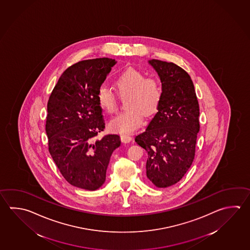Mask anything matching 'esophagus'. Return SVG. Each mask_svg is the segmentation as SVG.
Wrapping results in <instances>:
<instances>
[{
	"label": "esophagus",
	"instance_id": "esophagus-1",
	"mask_svg": "<svg viewBox=\"0 0 250 250\" xmlns=\"http://www.w3.org/2000/svg\"><path fill=\"white\" fill-rule=\"evenodd\" d=\"M121 140L123 143H129L132 140V136L127 135V134H123V135H121Z\"/></svg>",
	"mask_w": 250,
	"mask_h": 250
}]
</instances>
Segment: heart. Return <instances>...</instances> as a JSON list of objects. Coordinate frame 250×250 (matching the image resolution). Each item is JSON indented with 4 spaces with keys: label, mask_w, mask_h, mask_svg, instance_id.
I'll list each match as a JSON object with an SVG mask.
<instances>
[{
    "label": "heart",
    "mask_w": 250,
    "mask_h": 250,
    "mask_svg": "<svg viewBox=\"0 0 250 250\" xmlns=\"http://www.w3.org/2000/svg\"><path fill=\"white\" fill-rule=\"evenodd\" d=\"M114 86L121 97L127 96L128 110L110 122L109 126L113 131L123 134L135 131L143 123V114L146 117L152 116L161 104L163 90L160 81L156 77H146L135 68L121 73L115 78ZM96 98L100 108L105 113L112 114L117 111V98L107 87L100 86Z\"/></svg>",
    "instance_id": "b5f03b06"
}]
</instances>
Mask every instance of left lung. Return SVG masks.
Masks as SVG:
<instances>
[{
    "label": "left lung",
    "mask_w": 250,
    "mask_h": 250,
    "mask_svg": "<svg viewBox=\"0 0 250 250\" xmlns=\"http://www.w3.org/2000/svg\"><path fill=\"white\" fill-rule=\"evenodd\" d=\"M163 97L157 114L135 141L148 153L146 175L158 188L177 183L195 158L199 104L190 77L173 62L152 59Z\"/></svg>",
    "instance_id": "obj_1"
}]
</instances>
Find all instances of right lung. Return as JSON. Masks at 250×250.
Masks as SVG:
<instances>
[{"instance_id":"add662e5","label":"right lung","mask_w":250,"mask_h":250,"mask_svg":"<svg viewBox=\"0 0 250 250\" xmlns=\"http://www.w3.org/2000/svg\"><path fill=\"white\" fill-rule=\"evenodd\" d=\"M115 60H84L61 76L47 102L45 132L48 150L64 179L73 186L96 190L104 184L111 155L121 146L118 135L103 131L97 91Z\"/></svg>"}]
</instances>
